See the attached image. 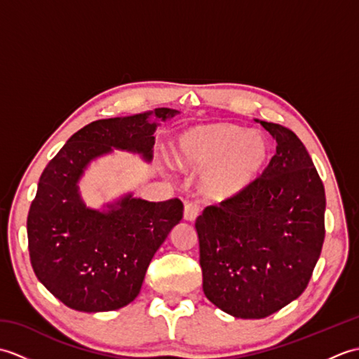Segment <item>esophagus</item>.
<instances>
[{
  "instance_id": "34e87169",
  "label": "esophagus",
  "mask_w": 359,
  "mask_h": 359,
  "mask_svg": "<svg viewBox=\"0 0 359 359\" xmlns=\"http://www.w3.org/2000/svg\"><path fill=\"white\" fill-rule=\"evenodd\" d=\"M201 212V205L197 202H188L185 203V210H184V217L187 220H189V222H193V220H196V217L199 216Z\"/></svg>"
}]
</instances>
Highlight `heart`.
<instances>
[{
    "label": "heart",
    "instance_id": "heart-1",
    "mask_svg": "<svg viewBox=\"0 0 359 359\" xmlns=\"http://www.w3.org/2000/svg\"><path fill=\"white\" fill-rule=\"evenodd\" d=\"M269 158L270 144L262 134L224 123L188 133L180 139L175 156L180 166H211L203 187L217 199L247 189L262 174Z\"/></svg>",
    "mask_w": 359,
    "mask_h": 359
}]
</instances>
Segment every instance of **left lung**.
I'll list each match as a JSON object with an SVG mask.
<instances>
[{"label": "left lung", "instance_id": "left-lung-1", "mask_svg": "<svg viewBox=\"0 0 359 359\" xmlns=\"http://www.w3.org/2000/svg\"><path fill=\"white\" fill-rule=\"evenodd\" d=\"M261 125L278 143L262 175L196 219L203 293L243 319L270 316L302 294L325 236L324 185L306 147L285 126Z\"/></svg>", "mask_w": 359, "mask_h": 359}]
</instances>
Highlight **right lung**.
Instances as JSON below:
<instances>
[{"label":"right lung","mask_w":359,"mask_h":359,"mask_svg":"<svg viewBox=\"0 0 359 359\" xmlns=\"http://www.w3.org/2000/svg\"><path fill=\"white\" fill-rule=\"evenodd\" d=\"M174 114L154 111L162 120ZM149 116L104 118L81 128L38 182L27 215L30 264L38 280L74 310L95 313L133 302L152 256L184 217L179 199L148 202L128 194L103 212L80 199L77 182L93 158L112 148L152 158L157 125L149 123Z\"/></svg>","instance_id":"obj_1"}]
</instances>
